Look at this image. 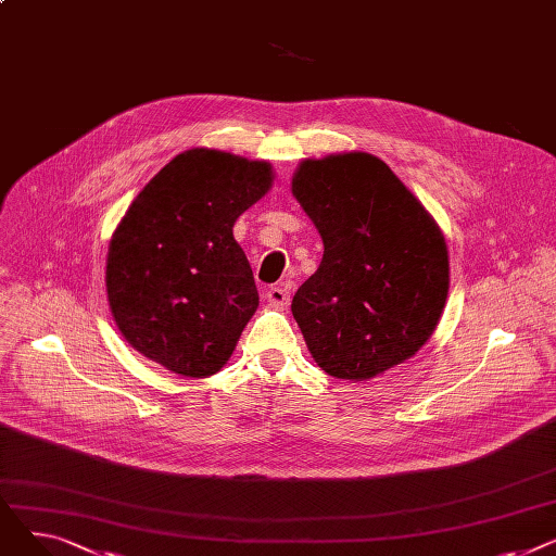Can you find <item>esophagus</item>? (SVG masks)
<instances>
[{
	"label": "esophagus",
	"instance_id": "obj_1",
	"mask_svg": "<svg viewBox=\"0 0 556 556\" xmlns=\"http://www.w3.org/2000/svg\"><path fill=\"white\" fill-rule=\"evenodd\" d=\"M266 300L273 304V306H286L290 302V290L286 286H270L266 290Z\"/></svg>",
	"mask_w": 556,
	"mask_h": 556
}]
</instances>
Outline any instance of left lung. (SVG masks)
<instances>
[{"label": "left lung", "instance_id": "8db88e82", "mask_svg": "<svg viewBox=\"0 0 556 556\" xmlns=\"http://www.w3.org/2000/svg\"><path fill=\"white\" fill-rule=\"evenodd\" d=\"M293 195L325 243L293 317L315 363L367 381L428 342L448 298L444 233L392 168L369 153L304 160Z\"/></svg>", "mask_w": 556, "mask_h": 556}]
</instances>
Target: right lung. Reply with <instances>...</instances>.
Listing matches in <instances>:
<instances>
[{"instance_id": "obj_1", "label": "right lung", "mask_w": 556, "mask_h": 556, "mask_svg": "<svg viewBox=\"0 0 556 556\" xmlns=\"http://www.w3.org/2000/svg\"><path fill=\"white\" fill-rule=\"evenodd\" d=\"M273 180L268 162L191 149L132 200L112 233L105 288L116 327L141 356L187 378L229 361L258 306L231 229Z\"/></svg>"}]
</instances>
